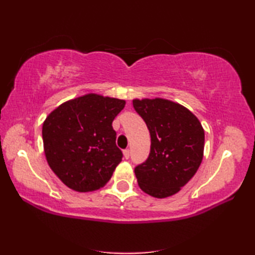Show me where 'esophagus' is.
I'll use <instances>...</instances> for the list:
<instances>
[{
    "label": "esophagus",
    "instance_id": "obj_1",
    "mask_svg": "<svg viewBox=\"0 0 255 255\" xmlns=\"http://www.w3.org/2000/svg\"><path fill=\"white\" fill-rule=\"evenodd\" d=\"M123 156H124L125 159H128V157H130V150H128V149L123 150Z\"/></svg>",
    "mask_w": 255,
    "mask_h": 255
}]
</instances>
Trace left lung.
<instances>
[{
  "instance_id": "8db88e82",
  "label": "left lung",
  "mask_w": 255,
  "mask_h": 255,
  "mask_svg": "<svg viewBox=\"0 0 255 255\" xmlns=\"http://www.w3.org/2000/svg\"><path fill=\"white\" fill-rule=\"evenodd\" d=\"M150 133V154L134 168L140 189L156 198L177 194L204 156V128L185 106L164 98L133 99Z\"/></svg>"
}]
</instances>
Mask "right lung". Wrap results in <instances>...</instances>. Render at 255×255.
<instances>
[{
	"label": "right lung",
	"instance_id": "1",
	"mask_svg": "<svg viewBox=\"0 0 255 255\" xmlns=\"http://www.w3.org/2000/svg\"><path fill=\"white\" fill-rule=\"evenodd\" d=\"M125 100L87 93L62 103L42 127L46 162L62 183L78 193L103 188L122 160L113 121Z\"/></svg>",
	"mask_w": 255,
	"mask_h": 255
}]
</instances>
